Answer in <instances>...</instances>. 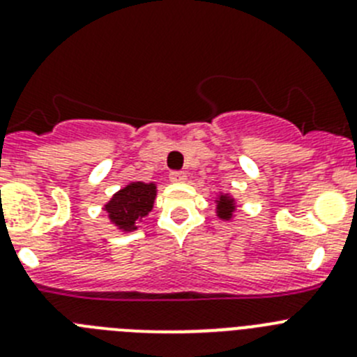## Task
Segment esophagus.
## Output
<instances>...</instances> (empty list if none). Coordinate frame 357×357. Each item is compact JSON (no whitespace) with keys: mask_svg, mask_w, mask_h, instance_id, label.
Instances as JSON below:
<instances>
[{"mask_svg":"<svg viewBox=\"0 0 357 357\" xmlns=\"http://www.w3.org/2000/svg\"><path fill=\"white\" fill-rule=\"evenodd\" d=\"M169 181L172 182H184L185 173L184 172H172L169 173Z\"/></svg>","mask_w":357,"mask_h":357,"instance_id":"esophagus-1","label":"esophagus"}]
</instances>
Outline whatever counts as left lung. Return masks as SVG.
<instances>
[{
	"label": "left lung",
	"instance_id": "8db88e82",
	"mask_svg": "<svg viewBox=\"0 0 357 357\" xmlns=\"http://www.w3.org/2000/svg\"><path fill=\"white\" fill-rule=\"evenodd\" d=\"M216 209H218V216L223 218V220H229V218L232 216V211H234V200L227 197V195H220Z\"/></svg>",
	"mask_w": 357,
	"mask_h": 357
}]
</instances>
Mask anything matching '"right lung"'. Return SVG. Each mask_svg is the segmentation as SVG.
<instances>
[{"label":"right lung","instance_id":"obj_1","mask_svg":"<svg viewBox=\"0 0 357 357\" xmlns=\"http://www.w3.org/2000/svg\"><path fill=\"white\" fill-rule=\"evenodd\" d=\"M155 195V184L132 182L127 188L118 191L105 206L110 222L116 223L119 229L127 230V232L135 230L137 229L135 222L146 216L153 207Z\"/></svg>","mask_w":357,"mask_h":357}]
</instances>
